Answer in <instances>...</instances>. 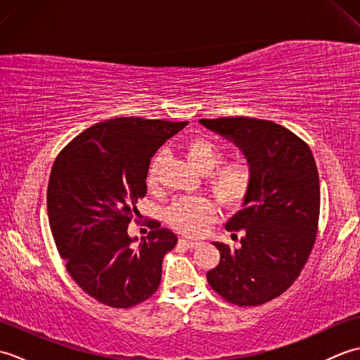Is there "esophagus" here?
Returning <instances> with one entry per match:
<instances>
[{"instance_id": "esophagus-1", "label": "esophagus", "mask_w": 360, "mask_h": 360, "mask_svg": "<svg viewBox=\"0 0 360 360\" xmlns=\"http://www.w3.org/2000/svg\"><path fill=\"white\" fill-rule=\"evenodd\" d=\"M179 244L181 246H184V248H187V249H193V248H198L200 246V241H196V240H187V238H181L179 240Z\"/></svg>"}]
</instances>
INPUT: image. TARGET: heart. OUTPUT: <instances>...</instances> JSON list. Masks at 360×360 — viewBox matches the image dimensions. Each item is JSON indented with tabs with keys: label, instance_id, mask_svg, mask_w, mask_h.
<instances>
[{
	"label": "heart",
	"instance_id": "b5f03b06",
	"mask_svg": "<svg viewBox=\"0 0 360 360\" xmlns=\"http://www.w3.org/2000/svg\"><path fill=\"white\" fill-rule=\"evenodd\" d=\"M184 150L188 164L195 170L202 174L210 173V190L224 207H238L248 200L254 186V170L246 160H232L217 169L224 160V151L207 137H193L186 143ZM162 159L164 153L153 158L147 173L148 187H156ZM215 205L202 196H181L165 210V218L181 233L200 235L215 218Z\"/></svg>",
	"mask_w": 360,
	"mask_h": 360
}]
</instances>
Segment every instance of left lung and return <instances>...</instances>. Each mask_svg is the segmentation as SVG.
Segmentation results:
<instances>
[{"mask_svg": "<svg viewBox=\"0 0 360 360\" xmlns=\"http://www.w3.org/2000/svg\"><path fill=\"white\" fill-rule=\"evenodd\" d=\"M231 139L254 170V186L226 229L243 236L238 248L213 243L219 264L207 272L217 294L238 307H258L292 285L314 248L319 215V172L308 143L272 120L201 119Z\"/></svg>", "mask_w": 360, "mask_h": 360, "instance_id": "1", "label": "left lung"}]
</instances>
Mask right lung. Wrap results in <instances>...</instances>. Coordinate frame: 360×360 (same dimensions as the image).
<instances>
[{
	"mask_svg": "<svg viewBox=\"0 0 360 360\" xmlns=\"http://www.w3.org/2000/svg\"><path fill=\"white\" fill-rule=\"evenodd\" d=\"M187 122L116 117L75 136L53 160L48 217L71 278L97 302L131 308L156 292L178 236L158 221L139 246L128 224L147 195L150 160Z\"/></svg>",
	"mask_w": 360,
	"mask_h": 360,
	"instance_id": "obj_1",
	"label": "right lung"
}]
</instances>
